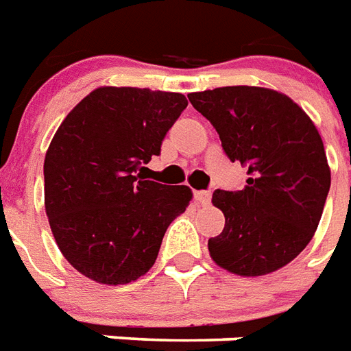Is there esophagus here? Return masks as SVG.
I'll list each match as a JSON object with an SVG mask.
<instances>
[{
  "mask_svg": "<svg viewBox=\"0 0 351 351\" xmlns=\"http://www.w3.org/2000/svg\"><path fill=\"white\" fill-rule=\"evenodd\" d=\"M193 197H195L199 204H208L212 201V193L208 190H199V192L193 193Z\"/></svg>",
  "mask_w": 351,
  "mask_h": 351,
  "instance_id": "34e87169",
  "label": "esophagus"
}]
</instances>
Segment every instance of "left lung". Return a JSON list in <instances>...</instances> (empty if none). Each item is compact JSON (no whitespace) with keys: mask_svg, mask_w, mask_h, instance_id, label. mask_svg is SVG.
<instances>
[{"mask_svg":"<svg viewBox=\"0 0 351 351\" xmlns=\"http://www.w3.org/2000/svg\"><path fill=\"white\" fill-rule=\"evenodd\" d=\"M190 103L219 134L224 154L248 168L243 190H215L224 228L210 237L212 259L237 276L276 271L312 241L330 192V167L312 119L281 92L221 86Z\"/></svg>","mask_w":351,"mask_h":351,"instance_id":"obj_1","label":"left lung"}]
</instances>
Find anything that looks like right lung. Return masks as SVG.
Masks as SVG:
<instances>
[{
  "label": "right lung",
  "mask_w": 351,
  "mask_h": 351,
  "mask_svg": "<svg viewBox=\"0 0 351 351\" xmlns=\"http://www.w3.org/2000/svg\"><path fill=\"white\" fill-rule=\"evenodd\" d=\"M186 105L178 92L101 86L56 132L45 156V210L64 259L92 281L116 287L145 276L189 206V186L136 173L161 154Z\"/></svg>",
  "instance_id": "obj_1"
}]
</instances>
